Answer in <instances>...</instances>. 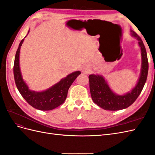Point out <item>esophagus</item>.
Segmentation results:
<instances>
[{
	"instance_id": "34e87169",
	"label": "esophagus",
	"mask_w": 155,
	"mask_h": 155,
	"mask_svg": "<svg viewBox=\"0 0 155 155\" xmlns=\"http://www.w3.org/2000/svg\"><path fill=\"white\" fill-rule=\"evenodd\" d=\"M82 72L85 74H88L89 72H90V70H91V67L88 66V65L86 64V65H84L82 67Z\"/></svg>"
}]
</instances>
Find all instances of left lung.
<instances>
[{
    "label": "left lung",
    "instance_id": "obj_1",
    "mask_svg": "<svg viewBox=\"0 0 155 155\" xmlns=\"http://www.w3.org/2000/svg\"><path fill=\"white\" fill-rule=\"evenodd\" d=\"M130 31L132 36L138 40L142 55L141 73L137 85L132 91L124 95H117L111 91L102 76L91 74L88 76L92 99L97 105L105 110H118L129 107L137 99L147 80L149 63L146 50L142 40L137 33L132 30Z\"/></svg>",
    "mask_w": 155,
    "mask_h": 155
}]
</instances>
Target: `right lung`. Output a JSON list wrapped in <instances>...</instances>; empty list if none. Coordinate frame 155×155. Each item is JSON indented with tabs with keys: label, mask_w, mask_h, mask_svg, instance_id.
<instances>
[{
	"label": "right lung",
	"mask_w": 155,
	"mask_h": 155,
	"mask_svg": "<svg viewBox=\"0 0 155 155\" xmlns=\"http://www.w3.org/2000/svg\"><path fill=\"white\" fill-rule=\"evenodd\" d=\"M24 39L21 40L18 45L14 61L13 74L17 89L24 99L35 109L41 110H52L63 104L67 98L70 87L81 72L76 71L68 75L66 78L45 91H30L23 80L19 67L20 49Z\"/></svg>",
	"instance_id": "add662e5"
}]
</instances>
